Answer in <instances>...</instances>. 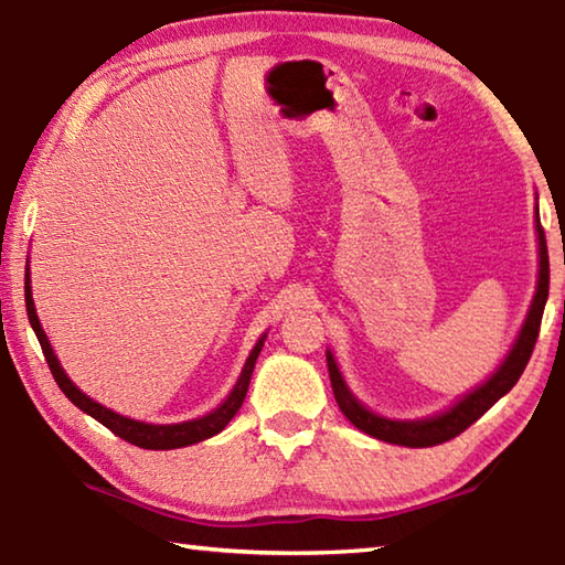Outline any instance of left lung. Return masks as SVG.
I'll return each mask as SVG.
<instances>
[{"instance_id":"1","label":"left lung","mask_w":565,"mask_h":565,"mask_svg":"<svg viewBox=\"0 0 565 565\" xmlns=\"http://www.w3.org/2000/svg\"><path fill=\"white\" fill-rule=\"evenodd\" d=\"M535 228H539V254H541L539 289H535L529 317H525L523 329L513 343L509 359L503 361V366L495 371L483 386H478L473 394H468L463 401H458L451 411H446L441 416H434L426 420H391V418H381L376 414H371V411L363 408L359 401L351 396V391L347 388V384H343V379L339 374L337 361H333L331 353H327L333 396H337L339 408L353 426L361 428L363 434L379 438V441H388V444H398L408 448L438 446V444L451 441V438H456L458 434H463L473 420L481 418L486 411L495 404V401L509 394V391L515 386V381L521 379L525 363H529L533 353L535 341H539L543 306H546V299H548V279H551L548 248H546V234H543V226L539 218H535Z\"/></svg>"}]
</instances>
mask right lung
I'll list each match as a JSON object with an SVG mask.
<instances>
[{"mask_svg": "<svg viewBox=\"0 0 565 565\" xmlns=\"http://www.w3.org/2000/svg\"><path fill=\"white\" fill-rule=\"evenodd\" d=\"M24 303H26V317H30L36 339H40V343H42L44 359H46V363H50L52 376L56 381V386L64 391V396L70 398L76 408H82L84 414H89L92 418H97L99 424L107 426L111 434H117L119 438H124V441H129L139 448H149V451H169V448L191 446V444H199V441H204V438H212L222 431V428L234 418L236 411L244 404L248 381H252V374H254V363H256V359H259V351L264 347V339L256 343L252 356L246 359V366L242 371V376H238V381H236L232 396H228L216 411H212V414H206L196 420H184V424H174V426H151V424H141V420L124 418L119 414H114V411L104 408L102 404H97V401H92L87 394H82V391L76 388L70 379H66V374L60 366V361H56L54 351L50 347V341H46V333L42 331V323H40V319H36L30 274L24 276Z\"/></svg>", "mask_w": 565, "mask_h": 565, "instance_id": "right-lung-1", "label": "right lung"}]
</instances>
